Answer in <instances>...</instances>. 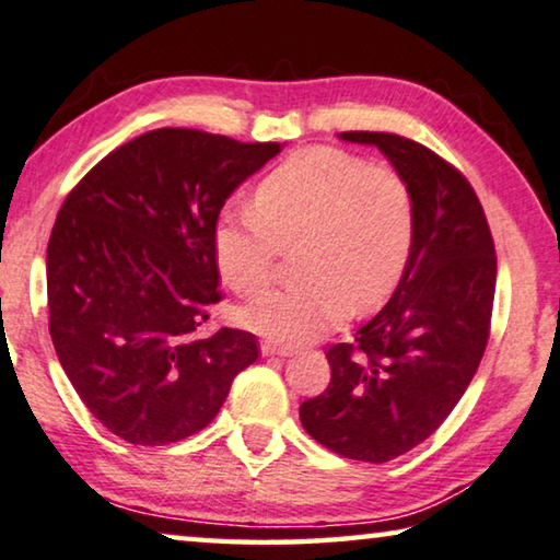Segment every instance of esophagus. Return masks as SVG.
Returning a JSON list of instances; mask_svg holds the SVG:
<instances>
[{"label": "esophagus", "instance_id": "obj_1", "mask_svg": "<svg viewBox=\"0 0 560 560\" xmlns=\"http://www.w3.org/2000/svg\"><path fill=\"white\" fill-rule=\"evenodd\" d=\"M260 352H262L265 358H290V355H295V348L278 346V342L262 340V342H260Z\"/></svg>", "mask_w": 560, "mask_h": 560}]
</instances>
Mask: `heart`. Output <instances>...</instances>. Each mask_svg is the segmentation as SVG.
<instances>
[{"mask_svg": "<svg viewBox=\"0 0 560 560\" xmlns=\"http://www.w3.org/2000/svg\"><path fill=\"white\" fill-rule=\"evenodd\" d=\"M412 232V195L398 172L313 148L257 185L255 210L222 214L212 247L222 280L255 295L275 278L282 247L303 243L307 280L265 292L240 313L245 328L292 346L320 338L352 305L383 303L406 270Z\"/></svg>", "mask_w": 560, "mask_h": 560, "instance_id": "b5f03b06", "label": "heart"}]
</instances>
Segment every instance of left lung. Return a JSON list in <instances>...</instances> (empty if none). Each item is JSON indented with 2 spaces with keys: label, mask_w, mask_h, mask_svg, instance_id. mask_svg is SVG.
<instances>
[{
  "label": "left lung",
  "mask_w": 560,
  "mask_h": 560,
  "mask_svg": "<svg viewBox=\"0 0 560 560\" xmlns=\"http://www.w3.org/2000/svg\"><path fill=\"white\" fill-rule=\"evenodd\" d=\"M381 150L416 210L412 250L385 307L328 350L330 385L300 406L317 443L385 463L433 435L476 375L495 295V250L466 177L423 144L388 132H340Z\"/></svg>",
  "instance_id": "1"
}]
</instances>
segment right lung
I'll list each match as a JSON object with an SVG mask.
<instances>
[{
    "instance_id": "right-lung-1",
    "label": "right lung",
    "mask_w": 560,
    "mask_h": 560,
    "mask_svg": "<svg viewBox=\"0 0 560 560\" xmlns=\"http://www.w3.org/2000/svg\"><path fill=\"white\" fill-rule=\"evenodd\" d=\"M282 150L162 127L97 162L47 245L49 335L94 418L127 443L197 433L257 360L255 335H200L220 300L212 235L228 197Z\"/></svg>"
}]
</instances>
